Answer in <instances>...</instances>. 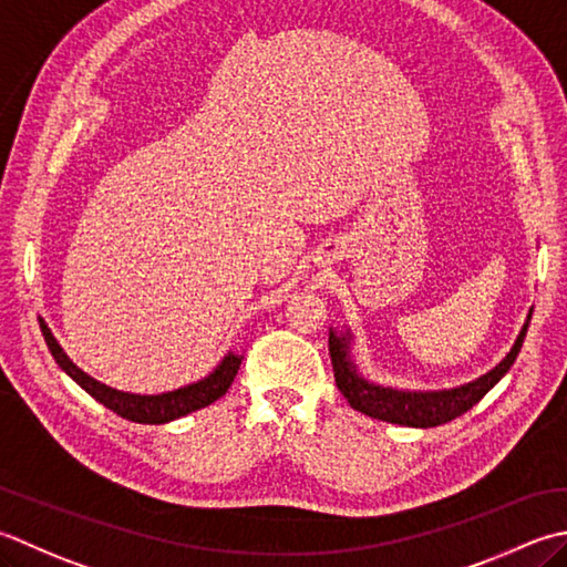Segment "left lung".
<instances>
[{"mask_svg":"<svg viewBox=\"0 0 567 567\" xmlns=\"http://www.w3.org/2000/svg\"><path fill=\"white\" fill-rule=\"evenodd\" d=\"M526 330L528 326H524L522 334L516 338L514 350L506 354V360L499 367H494L489 374L472 381L467 386L450 389V391H431V394H409V391H394V389H381L374 384H367L362 377H357L354 367L348 360V340L330 332L328 348H330L334 384H338V389L342 391V396L350 401L352 409L372 415V419L411 425V429H433V425L447 423L465 411H470L477 401H482V396L487 394L496 381L509 372V367L514 364L516 354L524 344Z\"/></svg>","mask_w":567,"mask_h":567,"instance_id":"8db88e82","label":"left lung"}]
</instances>
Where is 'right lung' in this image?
<instances>
[{
  "label": "right lung",
  "instance_id": "1",
  "mask_svg": "<svg viewBox=\"0 0 567 567\" xmlns=\"http://www.w3.org/2000/svg\"><path fill=\"white\" fill-rule=\"evenodd\" d=\"M41 332L53 354V360L68 377L75 381V384L83 386L92 399H97L102 403V406H107L110 411L122 415V419L134 421V423L158 425V423H168L173 419H181V415L186 413L210 406L213 401L227 394V389L233 386L237 369L241 364L237 354H227L215 372L207 379L198 381V384L183 386L178 391H168V394H158V396H136V394H124V391L100 384V381L87 377L83 369H78L71 360H68L65 352L61 350V344L55 342V338L51 334V330L45 328L43 320H41Z\"/></svg>",
  "mask_w": 567,
  "mask_h": 567
}]
</instances>
